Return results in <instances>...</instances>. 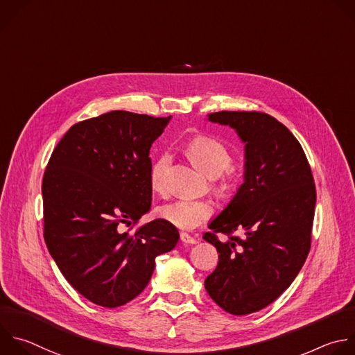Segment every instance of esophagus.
Wrapping results in <instances>:
<instances>
[{
    "instance_id": "obj_1",
    "label": "esophagus",
    "mask_w": 355,
    "mask_h": 355,
    "mask_svg": "<svg viewBox=\"0 0 355 355\" xmlns=\"http://www.w3.org/2000/svg\"><path fill=\"white\" fill-rule=\"evenodd\" d=\"M180 239H181V241L184 243V244H189V245H192V244H196V240L193 239V237H191V235L188 234V232H181L180 234Z\"/></svg>"
}]
</instances>
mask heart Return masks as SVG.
Wrapping results in <instances>:
<instances>
[{
  "label": "heart",
  "instance_id": "1",
  "mask_svg": "<svg viewBox=\"0 0 355 355\" xmlns=\"http://www.w3.org/2000/svg\"><path fill=\"white\" fill-rule=\"evenodd\" d=\"M187 153L192 163L206 175L217 177L224 173L231 162V153L227 146L213 137L200 135L193 138L187 145ZM171 164V156L168 153H162L152 164L149 181L150 187L156 192H163L166 173ZM230 187V180L225 178L221 182V188L227 189ZM213 213V206L205 200L180 199L167 203L160 207V216L171 223L173 225L184 230H192L202 223H205Z\"/></svg>",
  "mask_w": 355,
  "mask_h": 355
}]
</instances>
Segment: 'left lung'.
Segmentation results:
<instances>
[{
	"instance_id": "1",
	"label": "left lung",
	"mask_w": 355,
	"mask_h": 355,
	"mask_svg": "<svg viewBox=\"0 0 355 355\" xmlns=\"http://www.w3.org/2000/svg\"><path fill=\"white\" fill-rule=\"evenodd\" d=\"M210 123L228 125L245 144L244 182L209 223L203 240L218 263L205 280L225 312L248 315L279 298L301 270L309 248L316 191L306 156L276 118L257 111H218ZM235 230L243 236H231ZM216 232L229 235L224 243Z\"/></svg>"
}]
</instances>
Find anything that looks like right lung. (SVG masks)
I'll return each mask as SVG.
<instances>
[{"mask_svg":"<svg viewBox=\"0 0 355 355\" xmlns=\"http://www.w3.org/2000/svg\"><path fill=\"white\" fill-rule=\"evenodd\" d=\"M170 120L110 111L72 125L53 150L42 185L44 241L68 283L96 305L138 297L156 257L178 243L164 218L123 232L150 210L149 153Z\"/></svg>","mask_w":355,"mask_h":355,"instance_id":"add662e5","label":"right lung"}]
</instances>
